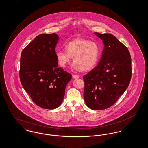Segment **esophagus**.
Segmentation results:
<instances>
[{
	"mask_svg": "<svg viewBox=\"0 0 148 148\" xmlns=\"http://www.w3.org/2000/svg\"><path fill=\"white\" fill-rule=\"evenodd\" d=\"M72 77H73L74 79H77V78H79V75H75V74H73V75H72Z\"/></svg>",
	"mask_w": 148,
	"mask_h": 148,
	"instance_id": "obj_1",
	"label": "esophagus"
}]
</instances>
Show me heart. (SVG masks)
Instances as JSON below:
<instances>
[{"instance_id":"obj_1","label":"heart","mask_w":148,"mask_h":148,"mask_svg":"<svg viewBox=\"0 0 148 148\" xmlns=\"http://www.w3.org/2000/svg\"><path fill=\"white\" fill-rule=\"evenodd\" d=\"M64 50L56 52V60L59 65L65 67L73 58V67L77 71H89L98 62L100 49L96 42L83 39H75L67 42Z\"/></svg>"}]
</instances>
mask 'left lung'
I'll use <instances>...</instances> for the list:
<instances>
[{
    "label": "left lung",
    "instance_id": "left-lung-1",
    "mask_svg": "<svg viewBox=\"0 0 148 148\" xmlns=\"http://www.w3.org/2000/svg\"><path fill=\"white\" fill-rule=\"evenodd\" d=\"M104 44L98 65L83 76L84 98L93 110L114 104L126 90L132 77V59L127 47L114 35L94 33Z\"/></svg>",
    "mask_w": 148,
    "mask_h": 148
}]
</instances>
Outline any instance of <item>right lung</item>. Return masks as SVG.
Masks as SVG:
<instances>
[{"label": "right lung", "mask_w": 148, "mask_h": 148, "mask_svg": "<svg viewBox=\"0 0 148 148\" xmlns=\"http://www.w3.org/2000/svg\"><path fill=\"white\" fill-rule=\"evenodd\" d=\"M59 38L41 34L23 50L19 77L24 90L36 106L54 109L61 105L71 74L58 67L56 56Z\"/></svg>", "instance_id": "add662e5"}]
</instances>
